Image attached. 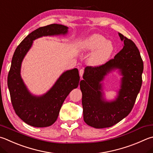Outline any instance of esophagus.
<instances>
[{
    "instance_id": "1",
    "label": "esophagus",
    "mask_w": 153,
    "mask_h": 153,
    "mask_svg": "<svg viewBox=\"0 0 153 153\" xmlns=\"http://www.w3.org/2000/svg\"><path fill=\"white\" fill-rule=\"evenodd\" d=\"M84 69H81L79 70V75H80V76L81 77H82L83 76V75H84Z\"/></svg>"
}]
</instances>
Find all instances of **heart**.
Instances as JSON below:
<instances>
[{
	"label": "heart",
	"instance_id": "b5f03b06",
	"mask_svg": "<svg viewBox=\"0 0 153 153\" xmlns=\"http://www.w3.org/2000/svg\"><path fill=\"white\" fill-rule=\"evenodd\" d=\"M96 49L89 59V62L93 65L102 64L105 62L112 53L113 45L103 35L99 34L90 36L80 45V49L83 51L91 52Z\"/></svg>",
	"mask_w": 153,
	"mask_h": 153
}]
</instances>
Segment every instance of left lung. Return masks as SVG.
Masks as SVG:
<instances>
[{"label":"left lung","mask_w":153,"mask_h":153,"mask_svg":"<svg viewBox=\"0 0 153 153\" xmlns=\"http://www.w3.org/2000/svg\"><path fill=\"white\" fill-rule=\"evenodd\" d=\"M124 41L123 48L104 64L87 66L80 82L85 123L96 128L112 126L129 114L142 85L143 62L133 41L118 33ZM121 69L123 76L121 88L115 101L108 102L102 98L101 84L107 73Z\"/></svg>","instance_id":"left-lung-1"}]
</instances>
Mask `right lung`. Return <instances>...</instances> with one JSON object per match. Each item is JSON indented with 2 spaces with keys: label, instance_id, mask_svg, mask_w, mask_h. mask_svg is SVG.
Returning a JSON list of instances; mask_svg holds the SVG:
<instances>
[{
  "label": "right lung",
  "instance_id": "obj_1",
  "mask_svg": "<svg viewBox=\"0 0 153 153\" xmlns=\"http://www.w3.org/2000/svg\"><path fill=\"white\" fill-rule=\"evenodd\" d=\"M68 27L62 25L51 24L41 27L29 34L15 49L8 74L11 103L19 118L34 127H48L57 119L63 102L79 82L78 69L75 68L63 73L48 93L41 97L30 94L20 75L21 62L32 45L33 41L42 36L65 35Z\"/></svg>",
  "mask_w": 153,
  "mask_h": 153
}]
</instances>
